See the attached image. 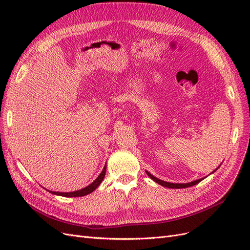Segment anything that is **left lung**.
<instances>
[{
    "mask_svg": "<svg viewBox=\"0 0 250 250\" xmlns=\"http://www.w3.org/2000/svg\"><path fill=\"white\" fill-rule=\"evenodd\" d=\"M219 168V167H218ZM217 168V169H218ZM216 169V170H217ZM215 170V171H216ZM214 171V172H215ZM146 173H147V175L152 179V180H154L155 183H157V184H160L161 186H163V187H166V188H188V187H192V186H195V185H197L198 183H200V181L202 180V179H204V178H200V179H197V180H194V181H192V183H188V184H173V183H167V181H164V180H162V179H158V178H156V177H154L152 174H150L148 171H146Z\"/></svg>",
    "mask_w": 250,
    "mask_h": 250,
    "instance_id": "obj_1",
    "label": "left lung"
}]
</instances>
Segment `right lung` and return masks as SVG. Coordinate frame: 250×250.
I'll use <instances>...</instances> for the list:
<instances>
[{"instance_id": "1", "label": "right lung", "mask_w": 250, "mask_h": 250, "mask_svg": "<svg viewBox=\"0 0 250 250\" xmlns=\"http://www.w3.org/2000/svg\"><path fill=\"white\" fill-rule=\"evenodd\" d=\"M105 172H106V165L104 166V168L102 170V172L100 173V175L97 177V179H95L92 184L88 185L87 187L81 188V190L75 191V192H67V193H62V192H53V191H49L50 193L54 194V195H58V196H64V197H81V196H85L88 195L89 193L94 192L96 188L100 186V184L102 183V180L105 176Z\"/></svg>"}]
</instances>
